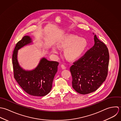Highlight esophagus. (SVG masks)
<instances>
[{"instance_id":"obj_1","label":"esophagus","mask_w":121,"mask_h":121,"mask_svg":"<svg viewBox=\"0 0 121 121\" xmlns=\"http://www.w3.org/2000/svg\"><path fill=\"white\" fill-rule=\"evenodd\" d=\"M61 68H62V69H63V70H65V69L66 68V67L64 65H61Z\"/></svg>"}]
</instances>
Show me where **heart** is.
Returning a JSON list of instances; mask_svg holds the SVG:
<instances>
[{"mask_svg":"<svg viewBox=\"0 0 121 121\" xmlns=\"http://www.w3.org/2000/svg\"><path fill=\"white\" fill-rule=\"evenodd\" d=\"M59 48H66L65 51V55L69 60H75L78 58L84 51L87 46L86 41L82 38L73 35H68L58 43ZM51 52L55 54L58 53V49L56 47L53 46Z\"/></svg>","mask_w":121,"mask_h":121,"instance_id":"1","label":"heart"}]
</instances>
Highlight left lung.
I'll use <instances>...</instances> for the list:
<instances>
[{"label": "left lung", "instance_id": "1", "mask_svg": "<svg viewBox=\"0 0 121 121\" xmlns=\"http://www.w3.org/2000/svg\"><path fill=\"white\" fill-rule=\"evenodd\" d=\"M94 35V46L70 67L73 88L86 95L95 91L108 75L109 52L106 45Z\"/></svg>", "mask_w": 121, "mask_h": 121}]
</instances>
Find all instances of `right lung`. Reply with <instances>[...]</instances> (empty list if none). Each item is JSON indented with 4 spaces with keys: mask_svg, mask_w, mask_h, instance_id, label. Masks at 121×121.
Masks as SVG:
<instances>
[{
    "mask_svg": "<svg viewBox=\"0 0 121 121\" xmlns=\"http://www.w3.org/2000/svg\"><path fill=\"white\" fill-rule=\"evenodd\" d=\"M33 44L30 36L26 35L16 45L13 55L14 77L19 85L28 94L35 96H44L50 92L59 63L42 57L34 69H24L18 60V50L25 46Z\"/></svg>",
    "mask_w": 121,
    "mask_h": 121,
    "instance_id": "add662e5",
    "label": "right lung"
}]
</instances>
